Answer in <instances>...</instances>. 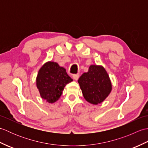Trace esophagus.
Returning a JSON list of instances; mask_svg holds the SVG:
<instances>
[{"instance_id": "esophagus-1", "label": "esophagus", "mask_w": 148, "mask_h": 148, "mask_svg": "<svg viewBox=\"0 0 148 148\" xmlns=\"http://www.w3.org/2000/svg\"><path fill=\"white\" fill-rule=\"evenodd\" d=\"M72 77H73V79H74V80H77L78 78H79V74H74L73 76H72Z\"/></svg>"}]
</instances>
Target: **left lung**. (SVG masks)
<instances>
[{
	"mask_svg": "<svg viewBox=\"0 0 148 148\" xmlns=\"http://www.w3.org/2000/svg\"><path fill=\"white\" fill-rule=\"evenodd\" d=\"M84 98L87 102L97 105L102 102L112 90L109 75L102 66L90 65L78 79Z\"/></svg>",
	"mask_w": 148,
	"mask_h": 148,
	"instance_id": "8db88e82",
	"label": "left lung"
}]
</instances>
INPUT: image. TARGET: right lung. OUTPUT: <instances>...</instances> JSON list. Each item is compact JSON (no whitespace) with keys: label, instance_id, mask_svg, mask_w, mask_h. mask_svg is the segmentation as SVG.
<instances>
[{"label":"right lung","instance_id":"1","mask_svg":"<svg viewBox=\"0 0 148 148\" xmlns=\"http://www.w3.org/2000/svg\"><path fill=\"white\" fill-rule=\"evenodd\" d=\"M71 81L72 79L65 69L60 67L57 63L48 62L39 71L36 84L42 99L49 103H54L62 95L66 84Z\"/></svg>","mask_w":148,"mask_h":148}]
</instances>
